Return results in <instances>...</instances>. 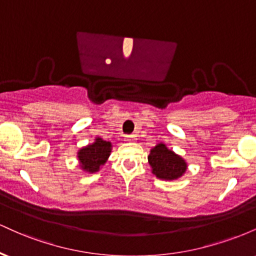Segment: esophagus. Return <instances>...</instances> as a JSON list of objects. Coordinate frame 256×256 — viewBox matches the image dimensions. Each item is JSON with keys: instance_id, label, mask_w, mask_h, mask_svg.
I'll list each match as a JSON object with an SVG mask.
<instances>
[{"instance_id": "1", "label": "esophagus", "mask_w": 256, "mask_h": 256, "mask_svg": "<svg viewBox=\"0 0 256 256\" xmlns=\"http://www.w3.org/2000/svg\"><path fill=\"white\" fill-rule=\"evenodd\" d=\"M124 140H126V142H134V140H136V136L134 134H128V136H125Z\"/></svg>"}]
</instances>
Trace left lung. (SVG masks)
<instances>
[{"mask_svg": "<svg viewBox=\"0 0 256 256\" xmlns=\"http://www.w3.org/2000/svg\"><path fill=\"white\" fill-rule=\"evenodd\" d=\"M148 162L152 174L161 180H176L180 178L188 168L186 161L167 148L165 143H158L150 149Z\"/></svg>", "mask_w": 256, "mask_h": 256, "instance_id": "8db88e82", "label": "left lung"}]
</instances>
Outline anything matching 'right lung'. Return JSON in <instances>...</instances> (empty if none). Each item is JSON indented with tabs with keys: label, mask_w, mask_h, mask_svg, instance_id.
Wrapping results in <instances>:
<instances>
[{
	"label": "right lung",
	"mask_w": 256,
	"mask_h": 256,
	"mask_svg": "<svg viewBox=\"0 0 256 256\" xmlns=\"http://www.w3.org/2000/svg\"><path fill=\"white\" fill-rule=\"evenodd\" d=\"M112 143L96 137L95 142L80 148L77 152L79 167L84 172L95 173L100 171L101 166L107 162L112 152Z\"/></svg>",
	"instance_id": "1"
}]
</instances>
